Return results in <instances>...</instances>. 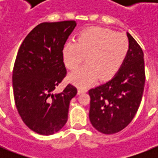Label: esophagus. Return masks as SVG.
I'll use <instances>...</instances> for the list:
<instances>
[{
    "instance_id": "esophagus-1",
    "label": "esophagus",
    "mask_w": 158,
    "mask_h": 158,
    "mask_svg": "<svg viewBox=\"0 0 158 158\" xmlns=\"http://www.w3.org/2000/svg\"><path fill=\"white\" fill-rule=\"evenodd\" d=\"M87 92V89H83V88H79L78 89V94H83V93H86Z\"/></svg>"
}]
</instances>
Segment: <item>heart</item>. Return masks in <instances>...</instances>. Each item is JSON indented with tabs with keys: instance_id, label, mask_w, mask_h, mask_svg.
Masks as SVG:
<instances>
[{
	"instance_id": "obj_1",
	"label": "heart",
	"mask_w": 158,
	"mask_h": 158,
	"mask_svg": "<svg viewBox=\"0 0 158 158\" xmlns=\"http://www.w3.org/2000/svg\"><path fill=\"white\" fill-rule=\"evenodd\" d=\"M129 38L122 33L101 27L81 31L76 42L69 40L62 48L65 66L74 69L87 56V64L69 74V80L79 88H86L98 78L110 79L125 63L130 52Z\"/></svg>"
}]
</instances>
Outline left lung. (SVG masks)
Instances as JSON below:
<instances>
[{"mask_svg":"<svg viewBox=\"0 0 158 158\" xmlns=\"http://www.w3.org/2000/svg\"><path fill=\"white\" fill-rule=\"evenodd\" d=\"M130 48L120 70L110 81L89 91V119L99 132L111 135L127 126L137 113L145 84L143 52L127 33Z\"/></svg>","mask_w":158,"mask_h":158,"instance_id":"obj_1","label":"left lung"}]
</instances>
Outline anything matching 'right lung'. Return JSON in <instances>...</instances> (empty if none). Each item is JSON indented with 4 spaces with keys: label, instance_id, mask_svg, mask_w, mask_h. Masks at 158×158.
<instances>
[{
    "label": "right lung",
    "instance_id": "obj_1",
    "mask_svg": "<svg viewBox=\"0 0 158 158\" xmlns=\"http://www.w3.org/2000/svg\"><path fill=\"white\" fill-rule=\"evenodd\" d=\"M75 26L74 20L40 23L17 53L12 76L15 102L23 123L39 135H52L65 125L69 102L77 94L70 84L52 94L66 76L62 48Z\"/></svg>",
    "mask_w": 158,
    "mask_h": 158
}]
</instances>
